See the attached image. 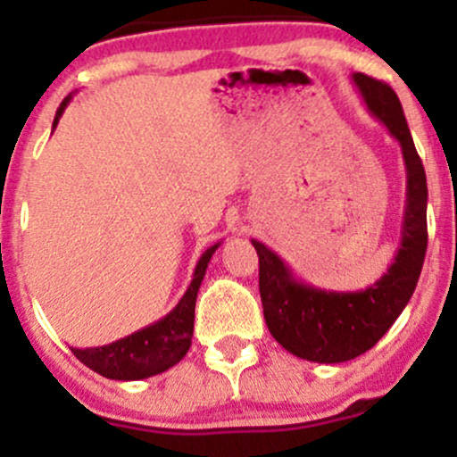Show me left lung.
<instances>
[{"mask_svg": "<svg viewBox=\"0 0 457 457\" xmlns=\"http://www.w3.org/2000/svg\"><path fill=\"white\" fill-rule=\"evenodd\" d=\"M354 87L367 112L400 144L406 167L400 249L380 279L356 292L316 287L260 240V296L272 337L298 359L344 363L378 344L411 301L428 249V182L397 94L386 83L354 72Z\"/></svg>", "mask_w": 457, "mask_h": 457, "instance_id": "left-lung-1", "label": "left lung"}]
</instances>
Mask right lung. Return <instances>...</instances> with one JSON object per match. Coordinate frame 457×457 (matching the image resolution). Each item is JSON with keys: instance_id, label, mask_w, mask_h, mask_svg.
<instances>
[{"instance_id": "add662e5", "label": "right lung", "mask_w": 457, "mask_h": 457, "mask_svg": "<svg viewBox=\"0 0 457 457\" xmlns=\"http://www.w3.org/2000/svg\"><path fill=\"white\" fill-rule=\"evenodd\" d=\"M71 101L72 94H68L57 107L54 130ZM219 246H221V240L204 251L202 258L197 260L195 270H193V279L188 283L187 292L170 313H165L148 327L118 339V342L96 345V348H72L77 359L109 380H144L180 363L191 348L199 286H202L208 264Z\"/></svg>"}]
</instances>
